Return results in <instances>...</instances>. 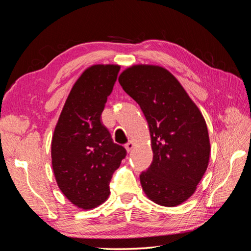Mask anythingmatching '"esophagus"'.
<instances>
[{
    "mask_svg": "<svg viewBox=\"0 0 251 251\" xmlns=\"http://www.w3.org/2000/svg\"><path fill=\"white\" fill-rule=\"evenodd\" d=\"M134 147H135V144H134L133 141H128V142L126 144V146H125V148H126L127 153H130V151L134 149Z\"/></svg>",
    "mask_w": 251,
    "mask_h": 251,
    "instance_id": "esophagus-1",
    "label": "esophagus"
}]
</instances>
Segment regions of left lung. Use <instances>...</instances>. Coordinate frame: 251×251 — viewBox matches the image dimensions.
I'll return each mask as SVG.
<instances>
[{
	"instance_id": "left-lung-1",
	"label": "left lung",
	"mask_w": 251,
	"mask_h": 251,
	"mask_svg": "<svg viewBox=\"0 0 251 251\" xmlns=\"http://www.w3.org/2000/svg\"><path fill=\"white\" fill-rule=\"evenodd\" d=\"M118 80L149 125L153 162L140 175L143 192L161 206H177L193 196L208 166L210 142L202 113L163 67L134 65Z\"/></svg>"
}]
</instances>
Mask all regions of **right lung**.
I'll use <instances>...</instances> for the list:
<instances>
[{
	"label": "right lung",
	"mask_w": 251,
	"mask_h": 251,
	"mask_svg": "<svg viewBox=\"0 0 251 251\" xmlns=\"http://www.w3.org/2000/svg\"><path fill=\"white\" fill-rule=\"evenodd\" d=\"M120 66L93 65L75 81L51 141L52 169L66 198L81 209L100 206L110 195V181L126 157L100 116Z\"/></svg>",
	"instance_id": "obj_1"
}]
</instances>
